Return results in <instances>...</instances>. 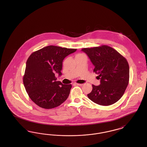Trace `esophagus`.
Segmentation results:
<instances>
[{"instance_id": "esophagus-1", "label": "esophagus", "mask_w": 147, "mask_h": 147, "mask_svg": "<svg viewBox=\"0 0 147 147\" xmlns=\"http://www.w3.org/2000/svg\"><path fill=\"white\" fill-rule=\"evenodd\" d=\"M74 84L77 85H79V86H82L83 85V84H79V83H74Z\"/></svg>"}]
</instances>
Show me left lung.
<instances>
[{
	"mask_svg": "<svg viewBox=\"0 0 147 147\" xmlns=\"http://www.w3.org/2000/svg\"><path fill=\"white\" fill-rule=\"evenodd\" d=\"M94 65V72L100 79L99 85H92L88 97L98 105L109 106L123 96L129 83V68L126 58L116 49L107 45L84 48Z\"/></svg>",
	"mask_w": 147,
	"mask_h": 147,
	"instance_id": "obj_1",
	"label": "left lung"
}]
</instances>
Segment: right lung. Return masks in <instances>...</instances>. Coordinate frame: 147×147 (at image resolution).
<instances>
[{"label": "right lung", "instance_id": "right-lung-1", "mask_svg": "<svg viewBox=\"0 0 147 147\" xmlns=\"http://www.w3.org/2000/svg\"><path fill=\"white\" fill-rule=\"evenodd\" d=\"M77 51L49 46L33 52L27 60L23 83L28 96L37 105L51 109L61 105L68 97L71 84L56 81L62 75L64 58Z\"/></svg>", "mask_w": 147, "mask_h": 147}]
</instances>
